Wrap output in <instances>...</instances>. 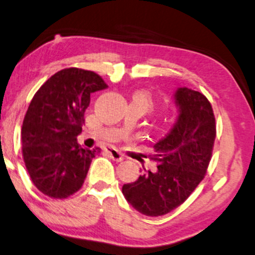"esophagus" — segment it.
I'll return each instance as SVG.
<instances>
[{"mask_svg": "<svg viewBox=\"0 0 255 255\" xmlns=\"http://www.w3.org/2000/svg\"><path fill=\"white\" fill-rule=\"evenodd\" d=\"M104 152H106L107 154H108L109 157L113 159V160H115V161H122V160H124V155H122L121 153L118 151V149L110 148V147H108V148L104 149Z\"/></svg>", "mask_w": 255, "mask_h": 255, "instance_id": "obj_1", "label": "esophagus"}]
</instances>
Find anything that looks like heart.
I'll list each match as a JSON object with an SVG mask.
<instances>
[{
	"instance_id": "b5f03b06",
	"label": "heart",
	"mask_w": 255,
	"mask_h": 255,
	"mask_svg": "<svg viewBox=\"0 0 255 255\" xmlns=\"http://www.w3.org/2000/svg\"><path fill=\"white\" fill-rule=\"evenodd\" d=\"M135 97L139 98L141 102L145 104L146 108H149V107H152V100H151V97H149V95L147 93H137L135 95Z\"/></svg>"
}]
</instances>
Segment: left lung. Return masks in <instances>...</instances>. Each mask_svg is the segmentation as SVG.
Returning a JSON list of instances; mask_svg holds the SVG:
<instances>
[{
	"mask_svg": "<svg viewBox=\"0 0 255 255\" xmlns=\"http://www.w3.org/2000/svg\"><path fill=\"white\" fill-rule=\"evenodd\" d=\"M173 100L176 122L153 146L157 170L146 171L122 186L128 203L147 216L165 215L191 195L207 172L215 141V118L203 94L178 88Z\"/></svg>",
	"mask_w": 255,
	"mask_h": 255,
	"instance_id": "8db88e82",
	"label": "left lung"
}]
</instances>
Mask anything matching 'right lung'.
<instances>
[{
	"instance_id": "add662e5",
	"label": "right lung",
	"mask_w": 255,
	"mask_h": 255,
	"mask_svg": "<svg viewBox=\"0 0 255 255\" xmlns=\"http://www.w3.org/2000/svg\"><path fill=\"white\" fill-rule=\"evenodd\" d=\"M108 85L97 73L70 67L48 78L30 101L21 137L30 179L51 198H66L82 188L100 149L77 142L90 95Z\"/></svg>"
}]
</instances>
